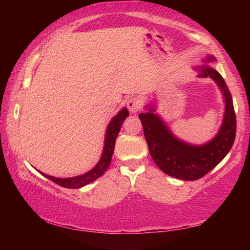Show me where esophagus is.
<instances>
[{
	"instance_id": "obj_1",
	"label": "esophagus",
	"mask_w": 250,
	"mask_h": 250,
	"mask_svg": "<svg viewBox=\"0 0 250 250\" xmlns=\"http://www.w3.org/2000/svg\"><path fill=\"white\" fill-rule=\"evenodd\" d=\"M141 100L137 98V97H132V98H130L128 100V103H126V105H128L131 113H137L138 110L141 108Z\"/></svg>"
}]
</instances>
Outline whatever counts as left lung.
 <instances>
[{"mask_svg": "<svg viewBox=\"0 0 250 250\" xmlns=\"http://www.w3.org/2000/svg\"><path fill=\"white\" fill-rule=\"evenodd\" d=\"M214 62V56H207L201 66L194 67L197 77H209L216 83L225 103L221 128L211 140L201 146L181 140L155 112V104H147V111L139 115L152 159L161 171L176 179L195 181L204 176L225 158L234 145L236 116L232 98L222 75L208 65Z\"/></svg>", "mask_w": 250, "mask_h": 250, "instance_id": "8db88e82", "label": "left lung"}]
</instances>
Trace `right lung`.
<instances>
[{
    "mask_svg": "<svg viewBox=\"0 0 250 250\" xmlns=\"http://www.w3.org/2000/svg\"><path fill=\"white\" fill-rule=\"evenodd\" d=\"M129 116V111L126 108H122L117 115L110 120L109 125L107 126L104 134V150L103 154H101L98 163L91 168L90 171L83 173L82 175L73 176V177H55L45 174L43 172H40L42 175L47 177L48 180L53 181L54 183L62 186V188H80L83 186L91 183V182L96 181L98 177H100L104 173L107 171L110 162H111V158L113 154V150H115L116 139L119 134V131L124 121Z\"/></svg>",
    "mask_w": 250,
    "mask_h": 250,
    "instance_id": "1",
    "label": "right lung"
}]
</instances>
